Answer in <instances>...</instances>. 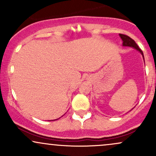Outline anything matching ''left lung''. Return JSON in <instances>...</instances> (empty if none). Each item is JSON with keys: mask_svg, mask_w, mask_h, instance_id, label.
<instances>
[{"mask_svg": "<svg viewBox=\"0 0 156 156\" xmlns=\"http://www.w3.org/2000/svg\"><path fill=\"white\" fill-rule=\"evenodd\" d=\"M119 37H120V38L122 39V42H123L122 46H125V47H131V48H134V49L137 50V51H139L141 55H142L143 59L144 60V54H143L142 51H141L140 48H139V46L137 45V44L136 43L135 41H134L133 39H132L130 37H128V36L125 35V34H119Z\"/></svg>", "mask_w": 156, "mask_h": 156, "instance_id": "8db88e82", "label": "left lung"}]
</instances>
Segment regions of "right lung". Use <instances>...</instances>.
<instances>
[{
  "label": "right lung",
  "instance_id": "add662e5",
  "mask_svg": "<svg viewBox=\"0 0 156 156\" xmlns=\"http://www.w3.org/2000/svg\"><path fill=\"white\" fill-rule=\"evenodd\" d=\"M54 120H56V119H54Z\"/></svg>",
  "mask_w": 156,
  "mask_h": 156
}]
</instances>
